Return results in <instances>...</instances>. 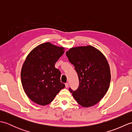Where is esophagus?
Returning <instances> with one entry per match:
<instances>
[{
  "instance_id": "34e87169",
  "label": "esophagus",
  "mask_w": 132,
  "mask_h": 132,
  "mask_svg": "<svg viewBox=\"0 0 132 132\" xmlns=\"http://www.w3.org/2000/svg\"><path fill=\"white\" fill-rule=\"evenodd\" d=\"M65 87H66V88H68L69 87V83H66L65 84Z\"/></svg>"
}]
</instances>
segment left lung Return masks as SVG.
<instances>
[{
  "mask_svg": "<svg viewBox=\"0 0 132 132\" xmlns=\"http://www.w3.org/2000/svg\"><path fill=\"white\" fill-rule=\"evenodd\" d=\"M66 54L79 80L77 90L70 88V91L83 107L95 105L105 96L110 84L111 71L105 57L91 45L71 47Z\"/></svg>",
  "mask_w": 132,
  "mask_h": 132,
  "instance_id": "8db88e82",
  "label": "left lung"
}]
</instances>
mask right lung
Here are the masks:
<instances>
[{
  "mask_svg": "<svg viewBox=\"0 0 132 132\" xmlns=\"http://www.w3.org/2000/svg\"><path fill=\"white\" fill-rule=\"evenodd\" d=\"M63 47L45 43L39 45L27 55L21 71L24 92L32 102L46 105L65 87L61 82V72L55 63L64 52Z\"/></svg>",
  "mask_w": 132,
  "mask_h": 132,
  "instance_id": "1",
  "label": "right lung"
}]
</instances>
